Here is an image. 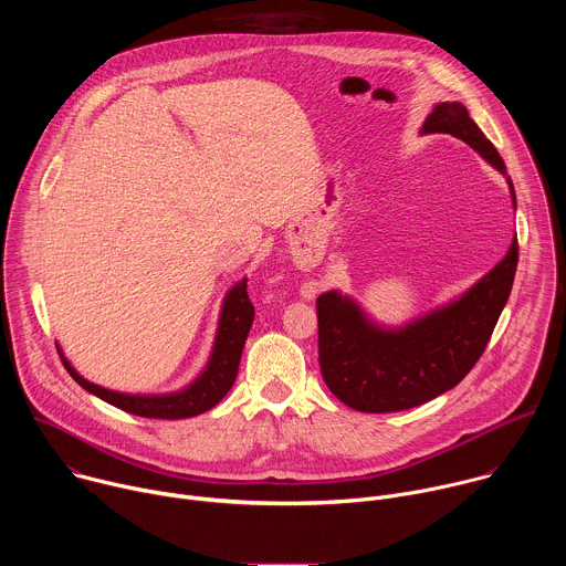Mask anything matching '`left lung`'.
Listing matches in <instances>:
<instances>
[{
  "label": "left lung",
  "instance_id": "8db88e82",
  "mask_svg": "<svg viewBox=\"0 0 566 566\" xmlns=\"http://www.w3.org/2000/svg\"><path fill=\"white\" fill-rule=\"evenodd\" d=\"M421 136L450 134L470 145L509 184L513 181L495 145L483 136L461 103H437ZM517 269V237L509 253L461 295L389 327L363 304L334 289L317 297L319 369L327 387L358 412L410 410L463 380L486 349L506 306Z\"/></svg>",
  "mask_w": 566,
  "mask_h": 566
}]
</instances>
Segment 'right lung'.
Listing matches in <instances>:
<instances>
[{
  "mask_svg": "<svg viewBox=\"0 0 566 566\" xmlns=\"http://www.w3.org/2000/svg\"><path fill=\"white\" fill-rule=\"evenodd\" d=\"M253 317H255V308L247 293V277H241L223 295L219 319H217V334H214L212 352L206 367L186 387L177 391H166V394H129V391H116V389L96 385L85 376H80L77 369L64 356L62 347L60 345L55 347L71 378L90 394L109 402V406L145 419H168V421L190 419L214 408L217 402L230 391L237 378L241 352H244Z\"/></svg>",
  "mask_w": 566,
  "mask_h": 566,
  "instance_id": "obj_1",
  "label": "right lung"
}]
</instances>
